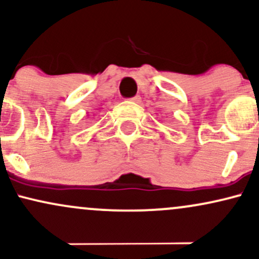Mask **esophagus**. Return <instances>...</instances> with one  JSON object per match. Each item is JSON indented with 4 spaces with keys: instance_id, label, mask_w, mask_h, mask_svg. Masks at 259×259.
I'll return each instance as SVG.
<instances>
[{
    "instance_id": "34e87169",
    "label": "esophagus",
    "mask_w": 259,
    "mask_h": 259,
    "mask_svg": "<svg viewBox=\"0 0 259 259\" xmlns=\"http://www.w3.org/2000/svg\"><path fill=\"white\" fill-rule=\"evenodd\" d=\"M130 101H132V102H134V103H140V102H141V97L135 96V97H133V99H130Z\"/></svg>"
}]
</instances>
